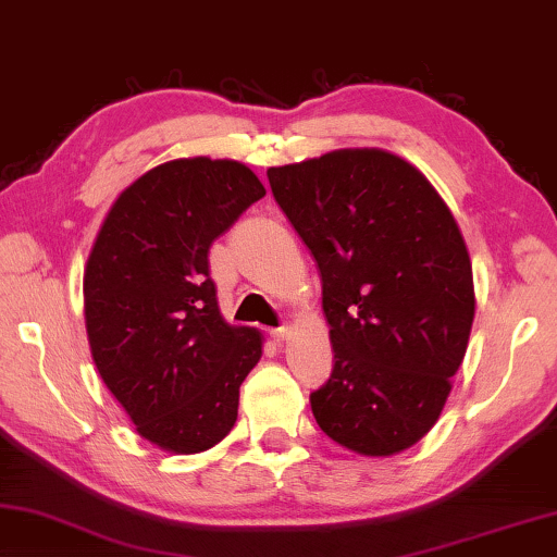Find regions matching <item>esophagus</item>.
Here are the masks:
<instances>
[{
  "label": "esophagus",
  "mask_w": 557,
  "mask_h": 557,
  "mask_svg": "<svg viewBox=\"0 0 557 557\" xmlns=\"http://www.w3.org/2000/svg\"><path fill=\"white\" fill-rule=\"evenodd\" d=\"M269 335H271V339H273V343H276V345H281V343H284V339L288 337V327H286V325H281V327H273Z\"/></svg>",
  "instance_id": "34e87169"
}]
</instances>
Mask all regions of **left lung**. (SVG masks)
I'll return each mask as SVG.
<instances>
[{
    "mask_svg": "<svg viewBox=\"0 0 557 557\" xmlns=\"http://www.w3.org/2000/svg\"><path fill=\"white\" fill-rule=\"evenodd\" d=\"M271 193L323 278L335 367L310 394L347 450L386 457L435 425L474 320L472 261L425 175L382 149L269 169Z\"/></svg>",
    "mask_w": 557,
    "mask_h": 557,
    "instance_id": "1",
    "label": "left lung"
}]
</instances>
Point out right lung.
<instances>
[{"label":"right lung","instance_id":"obj_1","mask_svg":"<svg viewBox=\"0 0 557 557\" xmlns=\"http://www.w3.org/2000/svg\"><path fill=\"white\" fill-rule=\"evenodd\" d=\"M263 195L239 161L178 159L136 178L97 232L83 281L95 367L165 453L218 445L261 359L259 330L224 323L208 251Z\"/></svg>","mask_w":557,"mask_h":557}]
</instances>
